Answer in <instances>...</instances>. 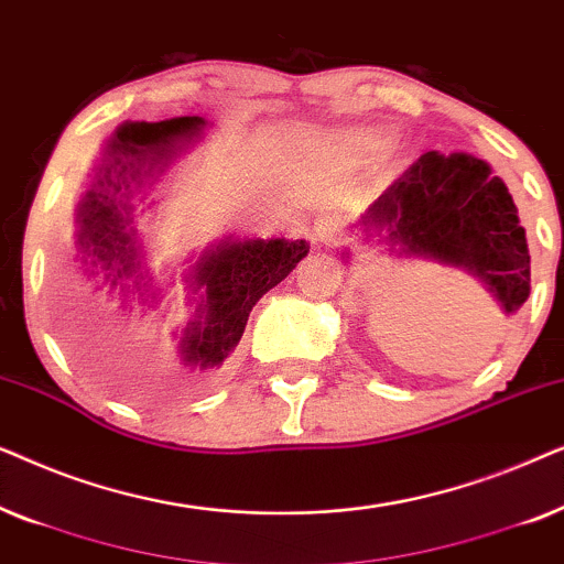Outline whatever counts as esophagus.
Returning a JSON list of instances; mask_svg holds the SVG:
<instances>
[{"label":"esophagus","instance_id":"1","mask_svg":"<svg viewBox=\"0 0 564 564\" xmlns=\"http://www.w3.org/2000/svg\"><path fill=\"white\" fill-rule=\"evenodd\" d=\"M338 230H341V220H338L336 215H323V218L315 223V234H318L323 241H334Z\"/></svg>","mask_w":564,"mask_h":564}]
</instances>
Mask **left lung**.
Wrapping results in <instances>:
<instances>
[{
    "mask_svg": "<svg viewBox=\"0 0 564 564\" xmlns=\"http://www.w3.org/2000/svg\"><path fill=\"white\" fill-rule=\"evenodd\" d=\"M361 223L413 257L462 267L488 284L506 313L527 303V230L511 192L469 153L426 151L369 207Z\"/></svg>",
    "mask_w": 564,
    "mask_h": 564,
    "instance_id": "8db88e82",
    "label": "left lung"
}]
</instances>
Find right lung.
<instances>
[{"label":"right lung","instance_id":"obj_1","mask_svg":"<svg viewBox=\"0 0 564 564\" xmlns=\"http://www.w3.org/2000/svg\"><path fill=\"white\" fill-rule=\"evenodd\" d=\"M203 118H169L161 122H122L107 143V161L102 164L95 189L87 192L79 207V246L87 257L102 261L110 269L112 282L135 272V249L126 234V218L109 195L120 192L126 174H141V166H156L172 156L176 145L199 135ZM119 182H111V174ZM307 253L305 241L288 238H257V241L226 243L205 253L195 269V288L205 290L203 305L184 334L182 354L189 365L218 367L241 338L246 321L257 300L276 288L300 259Z\"/></svg>","mask_w":564,"mask_h":564}]
</instances>
